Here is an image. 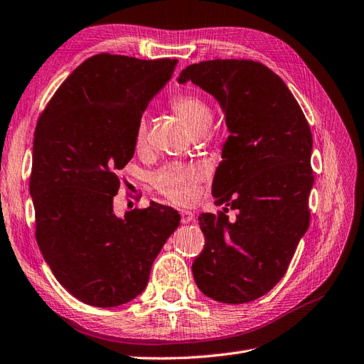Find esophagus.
<instances>
[{"mask_svg":"<svg viewBox=\"0 0 364 364\" xmlns=\"http://www.w3.org/2000/svg\"><path fill=\"white\" fill-rule=\"evenodd\" d=\"M194 220H196V214L193 211H181V222L183 225L191 223Z\"/></svg>","mask_w":364,"mask_h":364,"instance_id":"34e87169","label":"esophagus"}]
</instances>
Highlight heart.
<instances>
[{
	"label": "heart",
	"mask_w": 364,
	"mask_h": 364,
	"mask_svg": "<svg viewBox=\"0 0 364 364\" xmlns=\"http://www.w3.org/2000/svg\"><path fill=\"white\" fill-rule=\"evenodd\" d=\"M170 105L173 111L181 117L183 123L193 132L205 130L211 123V109L208 103L194 92H179L171 97ZM147 139V119L141 117L135 129V147L142 149L146 146ZM203 179V171L197 165H168L158 173L153 174L151 182L155 188L167 197L168 200L186 205L191 203L199 185Z\"/></svg>",
	"instance_id": "1"
}]
</instances>
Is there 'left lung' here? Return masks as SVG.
I'll return each instance as SVG.
<instances>
[{"mask_svg": "<svg viewBox=\"0 0 364 364\" xmlns=\"http://www.w3.org/2000/svg\"><path fill=\"white\" fill-rule=\"evenodd\" d=\"M213 94L230 132L214 176L217 214H200L205 247L197 287L223 304H246L279 282L310 225L313 135L299 103L266 65L214 59L186 67L179 83ZM226 205L237 208L235 223Z\"/></svg>", "mask_w": 364, "mask_h": 364, "instance_id": "obj_1", "label": "left lung"}]
</instances>
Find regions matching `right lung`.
Instances as JSON below:
<instances>
[{
  "mask_svg": "<svg viewBox=\"0 0 364 364\" xmlns=\"http://www.w3.org/2000/svg\"><path fill=\"white\" fill-rule=\"evenodd\" d=\"M176 65L95 54L38 119L30 173L36 241L56 279L87 305L118 306L144 291L153 261L179 226L178 211L159 203L114 214L138 119Z\"/></svg>",
  "mask_w": 364,
  "mask_h": 364,
  "instance_id": "1",
  "label": "right lung"
}]
</instances>
